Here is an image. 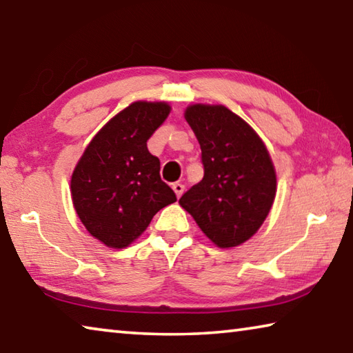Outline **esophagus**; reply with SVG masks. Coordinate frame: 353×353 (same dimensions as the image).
<instances>
[{
	"instance_id": "34e87169",
	"label": "esophagus",
	"mask_w": 353,
	"mask_h": 353,
	"mask_svg": "<svg viewBox=\"0 0 353 353\" xmlns=\"http://www.w3.org/2000/svg\"><path fill=\"white\" fill-rule=\"evenodd\" d=\"M172 190H174V193H176V196L177 198H181L182 196V193H183V190H185V187L182 183H179V182H176V183H172Z\"/></svg>"
}]
</instances>
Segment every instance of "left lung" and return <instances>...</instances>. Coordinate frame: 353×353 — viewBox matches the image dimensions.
Returning <instances> with one entry per match:
<instances>
[{"mask_svg":"<svg viewBox=\"0 0 353 353\" xmlns=\"http://www.w3.org/2000/svg\"><path fill=\"white\" fill-rule=\"evenodd\" d=\"M185 119L201 145L204 177L179 204L216 246H238L260 229L276 198L270 152L255 130L224 105H190Z\"/></svg>","mask_w":353,"mask_h":353,"instance_id":"left-lung-1","label":"left lung"}]
</instances>
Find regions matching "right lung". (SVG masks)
<instances>
[{"label":"right lung","mask_w":353,"mask_h":353,"mask_svg":"<svg viewBox=\"0 0 353 353\" xmlns=\"http://www.w3.org/2000/svg\"><path fill=\"white\" fill-rule=\"evenodd\" d=\"M168 115L166 103H132L93 137L76 165L71 176L76 213L105 246H129L155 213L177 201L160 177L159 157L146 145Z\"/></svg>","instance_id":"1"}]
</instances>
